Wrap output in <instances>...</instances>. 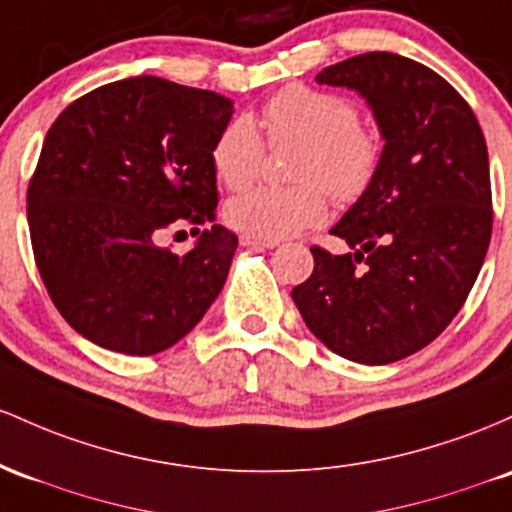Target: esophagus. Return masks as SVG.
Segmentation results:
<instances>
[{
	"mask_svg": "<svg viewBox=\"0 0 512 512\" xmlns=\"http://www.w3.org/2000/svg\"><path fill=\"white\" fill-rule=\"evenodd\" d=\"M241 244L254 246V249H273V246H278V241L258 239V237H251V234H241Z\"/></svg>",
	"mask_w": 512,
	"mask_h": 512,
	"instance_id": "1",
	"label": "esophagus"
}]
</instances>
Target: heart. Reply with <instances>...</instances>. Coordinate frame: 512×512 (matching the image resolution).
Instances as JSON below:
<instances>
[{
  "mask_svg": "<svg viewBox=\"0 0 512 512\" xmlns=\"http://www.w3.org/2000/svg\"><path fill=\"white\" fill-rule=\"evenodd\" d=\"M258 123L271 147H302L292 166L297 186H256L229 200L225 215L239 232L278 241L319 227L329 217L326 190L338 203H355L377 179L382 137L348 96L290 84L263 103ZM261 130L249 116H234L212 140V171L229 191L256 181L266 157Z\"/></svg>",
  "mask_w": 512,
  "mask_h": 512,
  "instance_id": "heart-1",
  "label": "heart"
}]
</instances>
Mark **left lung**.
Listing matches in <instances>:
<instances>
[{
    "instance_id": "1",
    "label": "left lung",
    "mask_w": 512,
    "mask_h": 512,
    "mask_svg": "<svg viewBox=\"0 0 512 512\" xmlns=\"http://www.w3.org/2000/svg\"><path fill=\"white\" fill-rule=\"evenodd\" d=\"M317 82L360 91L387 142L370 191L331 229L355 251L312 246L314 271L292 300L333 353L387 365L435 341L481 271L493 227L486 140L455 86L409 57L355 55Z\"/></svg>"
}]
</instances>
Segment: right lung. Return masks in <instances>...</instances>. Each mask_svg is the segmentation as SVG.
Masks as SVG:
<instances>
[{
    "label": "right lung",
    "mask_w": 512,
    "mask_h": 512,
    "mask_svg": "<svg viewBox=\"0 0 512 512\" xmlns=\"http://www.w3.org/2000/svg\"><path fill=\"white\" fill-rule=\"evenodd\" d=\"M229 118L215 91L132 77L50 125L26 193L33 256L57 312L96 346L162 353L220 295L237 234L212 225L186 256L162 239L215 220L210 147Z\"/></svg>",
    "instance_id": "right-lung-1"
}]
</instances>
